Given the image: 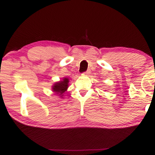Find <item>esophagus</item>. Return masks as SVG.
Wrapping results in <instances>:
<instances>
[{"mask_svg": "<svg viewBox=\"0 0 155 155\" xmlns=\"http://www.w3.org/2000/svg\"><path fill=\"white\" fill-rule=\"evenodd\" d=\"M91 73V71H90V70H87V71H86L85 72H84L83 74V75H84V76H87V75H89Z\"/></svg>", "mask_w": 155, "mask_h": 155, "instance_id": "esophagus-1", "label": "esophagus"}]
</instances>
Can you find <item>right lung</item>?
Wrapping results in <instances>:
<instances>
[{
  "mask_svg": "<svg viewBox=\"0 0 155 155\" xmlns=\"http://www.w3.org/2000/svg\"><path fill=\"white\" fill-rule=\"evenodd\" d=\"M69 87V78L68 77H64L62 80L54 83L52 86V91L55 93L60 98H64V94L67 91Z\"/></svg>",
  "mask_w": 155,
  "mask_h": 155,
  "instance_id": "right-lung-1",
  "label": "right lung"
}]
</instances>
